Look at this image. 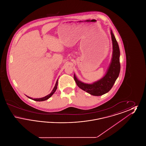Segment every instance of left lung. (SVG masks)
<instances>
[{
	"label": "left lung",
	"mask_w": 146,
	"mask_h": 146,
	"mask_svg": "<svg viewBox=\"0 0 146 146\" xmlns=\"http://www.w3.org/2000/svg\"><path fill=\"white\" fill-rule=\"evenodd\" d=\"M111 34L113 43V57L111 63L104 77L94 83L88 84L79 81L74 74V80L78 87L94 96H101L108 92L111 89L120 73V50L118 42L111 31Z\"/></svg>",
	"instance_id": "obj_1"
}]
</instances>
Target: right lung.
Instances as JSON below:
<instances>
[{
	"mask_svg": "<svg viewBox=\"0 0 146 146\" xmlns=\"http://www.w3.org/2000/svg\"><path fill=\"white\" fill-rule=\"evenodd\" d=\"M57 84H58V80L56 81L55 86V87L54 88L52 91H51V92L50 94H49L48 95H47V96H45V97L40 98H31V97H28V96H27V97H28V98H31V99H32V100H34V101H45V100H48V98H49L50 97H51V96L54 94V93L55 92L56 89H57Z\"/></svg>",
	"mask_w": 146,
	"mask_h": 146,
	"instance_id": "1",
	"label": "right lung"
}]
</instances>
